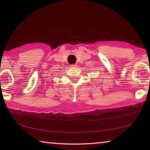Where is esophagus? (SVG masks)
I'll list each match as a JSON object with an SVG mask.
<instances>
[{
  "label": "esophagus",
  "instance_id": "34e87169",
  "mask_svg": "<svg viewBox=\"0 0 150 150\" xmlns=\"http://www.w3.org/2000/svg\"><path fill=\"white\" fill-rule=\"evenodd\" d=\"M70 67H77V65H76V64H72V65H70Z\"/></svg>",
  "mask_w": 150,
  "mask_h": 150
}]
</instances>
